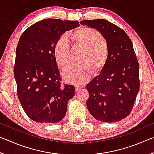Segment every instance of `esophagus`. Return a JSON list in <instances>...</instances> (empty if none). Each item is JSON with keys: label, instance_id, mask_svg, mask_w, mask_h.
I'll use <instances>...</instances> for the list:
<instances>
[{"label": "esophagus", "instance_id": "1", "mask_svg": "<svg viewBox=\"0 0 154 154\" xmlns=\"http://www.w3.org/2000/svg\"><path fill=\"white\" fill-rule=\"evenodd\" d=\"M83 88V86H82V85H75V90L77 91H79V90L82 89V88Z\"/></svg>", "mask_w": 154, "mask_h": 154}]
</instances>
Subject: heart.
Returning a JSON list of instances; mask_svg holds the SVG:
<instances>
[{
	"instance_id": "obj_1",
	"label": "heart",
	"mask_w": 154,
	"mask_h": 154,
	"mask_svg": "<svg viewBox=\"0 0 154 154\" xmlns=\"http://www.w3.org/2000/svg\"><path fill=\"white\" fill-rule=\"evenodd\" d=\"M69 38L72 45L82 49V51L79 56L80 63L64 69L62 77L67 83L81 84L91 76L92 70L99 72L105 67L109 58V44L100 32L86 26L74 30L69 35ZM53 53L60 68L64 69L71 64L70 45L64 36L56 40Z\"/></svg>"
}]
</instances>
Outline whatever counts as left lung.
I'll list each match as a JSON object with an SVG mask.
<instances>
[{"label":"left lung","mask_w":154,"mask_h":154,"mask_svg":"<svg viewBox=\"0 0 154 154\" xmlns=\"http://www.w3.org/2000/svg\"><path fill=\"white\" fill-rule=\"evenodd\" d=\"M80 24L100 32L109 48L107 64L86 85L88 111L98 121H120L131 112L140 87L133 45L124 30L106 20H84Z\"/></svg>","instance_id":"obj_1"}]
</instances>
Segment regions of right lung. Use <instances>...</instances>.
Segmentation results:
<instances>
[{
	"label": "right lung",
	"instance_id": "obj_1",
	"mask_svg": "<svg viewBox=\"0 0 154 154\" xmlns=\"http://www.w3.org/2000/svg\"><path fill=\"white\" fill-rule=\"evenodd\" d=\"M77 26V21L45 19L30 26L20 36L14 75L21 105L33 121L54 124L66 115L75 87L61 84L53 48L66 31Z\"/></svg>",
	"mask_w": 154,
	"mask_h": 154
}]
</instances>
